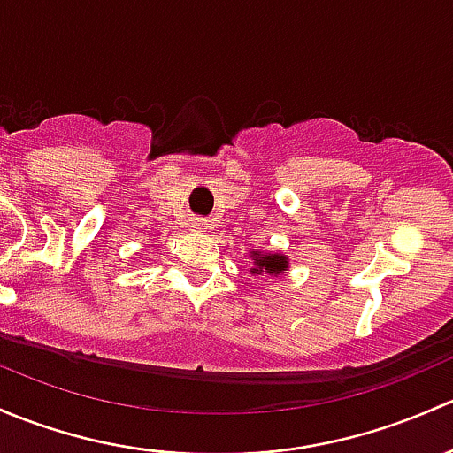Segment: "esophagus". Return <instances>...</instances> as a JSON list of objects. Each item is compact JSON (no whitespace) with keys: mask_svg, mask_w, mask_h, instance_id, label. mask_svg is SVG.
<instances>
[{"mask_svg":"<svg viewBox=\"0 0 453 453\" xmlns=\"http://www.w3.org/2000/svg\"><path fill=\"white\" fill-rule=\"evenodd\" d=\"M189 228H192V231H196V233H203L204 228H207V222H204L203 218H194V220L189 222Z\"/></svg>","mask_w":453,"mask_h":453,"instance_id":"1","label":"esophagus"}]
</instances>
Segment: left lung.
<instances>
[{
	"label": "left lung",
	"instance_id": "1",
	"mask_svg": "<svg viewBox=\"0 0 453 453\" xmlns=\"http://www.w3.org/2000/svg\"><path fill=\"white\" fill-rule=\"evenodd\" d=\"M250 259H253L255 268H250L253 274H270V277H279L283 270H288V257L281 253H261V250H250Z\"/></svg>",
	"mask_w": 453,
	"mask_h": 453
}]
</instances>
